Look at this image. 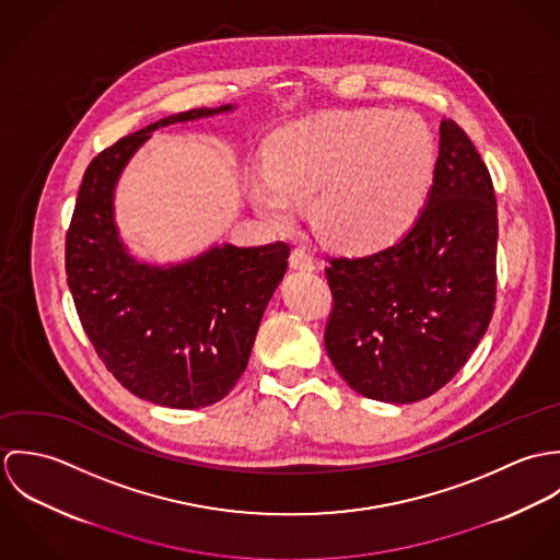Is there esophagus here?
I'll return each instance as SVG.
<instances>
[{
  "mask_svg": "<svg viewBox=\"0 0 560 560\" xmlns=\"http://www.w3.org/2000/svg\"><path fill=\"white\" fill-rule=\"evenodd\" d=\"M289 265H291L293 269H298V271H313V269L317 267L315 258H313L306 249H302V247H295V249L291 252Z\"/></svg>",
  "mask_w": 560,
  "mask_h": 560,
  "instance_id": "obj_1",
  "label": "esophagus"
}]
</instances>
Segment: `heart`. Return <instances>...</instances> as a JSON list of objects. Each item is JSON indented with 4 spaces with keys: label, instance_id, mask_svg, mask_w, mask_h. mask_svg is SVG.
Instances as JSON below:
<instances>
[{
    "label": "heart",
    "instance_id": "obj_1",
    "mask_svg": "<svg viewBox=\"0 0 560 560\" xmlns=\"http://www.w3.org/2000/svg\"><path fill=\"white\" fill-rule=\"evenodd\" d=\"M435 167L427 125L377 107L331 112L291 125L273 142L271 170L252 180L258 211L289 224L311 202L320 237L342 247H377L416 220Z\"/></svg>",
    "mask_w": 560,
    "mask_h": 560
}]
</instances>
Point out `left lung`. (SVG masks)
<instances>
[{"mask_svg":"<svg viewBox=\"0 0 560 560\" xmlns=\"http://www.w3.org/2000/svg\"><path fill=\"white\" fill-rule=\"evenodd\" d=\"M498 207L479 151L451 118L427 205L397 243L325 267V349L362 397L427 399L468 362L495 306Z\"/></svg>","mask_w":560,"mask_h":560,"instance_id":"1","label":"left lung"}]
</instances>
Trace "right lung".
<instances>
[{
	"instance_id": "right-lung-1",
	"label": "right lung",
	"mask_w": 560,
	"mask_h": 560,
	"mask_svg": "<svg viewBox=\"0 0 560 560\" xmlns=\"http://www.w3.org/2000/svg\"><path fill=\"white\" fill-rule=\"evenodd\" d=\"M229 109L180 112L101 151L67 233V282L96 355L131 395L163 407L198 409L233 390L291 247L226 243L174 267L136 262L114 224V185L155 129Z\"/></svg>"
}]
</instances>
